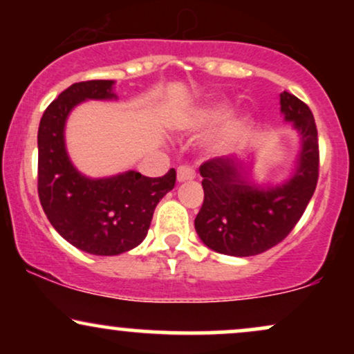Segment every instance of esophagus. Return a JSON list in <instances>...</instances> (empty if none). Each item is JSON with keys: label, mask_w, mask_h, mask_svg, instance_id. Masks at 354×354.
<instances>
[{"label": "esophagus", "mask_w": 354, "mask_h": 354, "mask_svg": "<svg viewBox=\"0 0 354 354\" xmlns=\"http://www.w3.org/2000/svg\"><path fill=\"white\" fill-rule=\"evenodd\" d=\"M176 180H178V183L194 180V171L189 168V166H180L176 171Z\"/></svg>", "instance_id": "esophagus-1"}]
</instances>
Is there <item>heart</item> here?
I'll return each mask as SVG.
<instances>
[{"instance_id": "1", "label": "heart", "mask_w": 354, "mask_h": 354, "mask_svg": "<svg viewBox=\"0 0 354 354\" xmlns=\"http://www.w3.org/2000/svg\"><path fill=\"white\" fill-rule=\"evenodd\" d=\"M230 115V104L225 100H211L186 109L173 120V128L181 133L208 131L226 120ZM253 128V118L248 113L231 116L221 128L209 138L206 148L211 154H223L234 149L250 135Z\"/></svg>"}]
</instances>
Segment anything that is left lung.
Segmentation results:
<instances>
[{"label":"left lung","mask_w":354,"mask_h":354,"mask_svg":"<svg viewBox=\"0 0 354 354\" xmlns=\"http://www.w3.org/2000/svg\"><path fill=\"white\" fill-rule=\"evenodd\" d=\"M279 111L299 136V151L288 178L259 183L254 154L223 156L201 165L205 200L194 219L198 236L216 253L254 256L281 243L303 216L318 181V131L311 109L283 91Z\"/></svg>","instance_id":"8db88e82"}]
</instances>
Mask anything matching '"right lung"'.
I'll return each mask as SVG.
<instances>
[{"label":"right lung","mask_w":354,"mask_h":354,"mask_svg":"<svg viewBox=\"0 0 354 354\" xmlns=\"http://www.w3.org/2000/svg\"><path fill=\"white\" fill-rule=\"evenodd\" d=\"M89 100L115 101V81H81L64 89L39 121L38 194L50 223L84 253L116 256L143 243L156 205L174 188L176 171L148 178L135 169L104 178L86 176L66 149V121Z\"/></svg>","instance_id":"1"}]
</instances>
